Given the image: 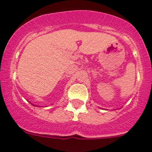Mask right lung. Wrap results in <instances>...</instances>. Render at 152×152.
<instances>
[{"instance_id": "right-lung-1", "label": "right lung", "mask_w": 152, "mask_h": 152, "mask_svg": "<svg viewBox=\"0 0 152 152\" xmlns=\"http://www.w3.org/2000/svg\"><path fill=\"white\" fill-rule=\"evenodd\" d=\"M31 104H32V103H31ZM32 105H33V104H32ZM34 106H35V105H34Z\"/></svg>"}]
</instances>
